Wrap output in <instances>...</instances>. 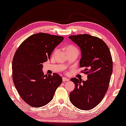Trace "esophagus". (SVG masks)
<instances>
[{"instance_id":"obj_1","label":"esophagus","mask_w":126,"mask_h":126,"mask_svg":"<svg viewBox=\"0 0 126 126\" xmlns=\"http://www.w3.org/2000/svg\"><path fill=\"white\" fill-rule=\"evenodd\" d=\"M62 79H63V81L64 82H66V81H69V79H68L66 78V77H63Z\"/></svg>"}]
</instances>
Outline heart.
<instances>
[{"mask_svg": "<svg viewBox=\"0 0 126 126\" xmlns=\"http://www.w3.org/2000/svg\"><path fill=\"white\" fill-rule=\"evenodd\" d=\"M77 50V48L74 46V45H69V46L67 47V48H66V51H69V50ZM57 50H55L54 51V52H53V55H55V53L57 52Z\"/></svg>", "mask_w": 126, "mask_h": 126, "instance_id": "heart-1", "label": "heart"}]
</instances>
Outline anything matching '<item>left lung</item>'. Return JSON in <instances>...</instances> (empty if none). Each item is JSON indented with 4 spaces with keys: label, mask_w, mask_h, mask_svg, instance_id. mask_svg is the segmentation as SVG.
<instances>
[{
    "label": "left lung",
    "mask_w": 126,
    "mask_h": 126,
    "mask_svg": "<svg viewBox=\"0 0 126 126\" xmlns=\"http://www.w3.org/2000/svg\"><path fill=\"white\" fill-rule=\"evenodd\" d=\"M69 38L80 47L82 57L79 66L88 79H70L75 85L70 100L76 108L90 110L100 103L109 87L113 71V60L107 45L103 40L88 34L72 35Z\"/></svg>",
    "instance_id": "8db88e82"
}]
</instances>
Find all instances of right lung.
<instances>
[{
  "label": "right lung",
  "instance_id": "1",
  "mask_svg": "<svg viewBox=\"0 0 126 126\" xmlns=\"http://www.w3.org/2000/svg\"><path fill=\"white\" fill-rule=\"evenodd\" d=\"M63 37L38 33L24 41L15 53L12 79L24 101L33 107H41L52 100L62 82L58 74L44 75L42 64L50 59L53 50L63 41Z\"/></svg>",
  "mask_w": 126,
  "mask_h": 126
}]
</instances>
